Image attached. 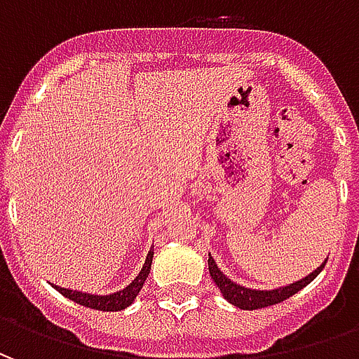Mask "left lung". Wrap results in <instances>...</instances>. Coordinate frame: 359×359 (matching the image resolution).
Instances as JSON below:
<instances>
[{"instance_id": "1", "label": "left lung", "mask_w": 359, "mask_h": 359, "mask_svg": "<svg viewBox=\"0 0 359 359\" xmlns=\"http://www.w3.org/2000/svg\"><path fill=\"white\" fill-rule=\"evenodd\" d=\"M325 264H327V259H325L323 264L319 265L316 271H311L309 275H306V277L300 278V280H294V283H290V285L278 286V288H273V290H257V288H246V286H242L238 285V283L231 280L223 271L219 269L217 264H215V259L211 257V254H210V259H208V265H210V275L211 278H213V283L219 286V290H221V294H223V298L241 309L267 308V306H273V304H278V302L290 298L292 294H296L298 290H302L304 286L309 285V283H311V280L321 273Z\"/></svg>"}]
</instances>
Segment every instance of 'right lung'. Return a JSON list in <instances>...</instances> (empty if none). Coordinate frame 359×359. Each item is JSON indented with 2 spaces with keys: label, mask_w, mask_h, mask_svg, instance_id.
I'll return each mask as SVG.
<instances>
[{
  "label": "right lung",
  "mask_w": 359,
  "mask_h": 359,
  "mask_svg": "<svg viewBox=\"0 0 359 359\" xmlns=\"http://www.w3.org/2000/svg\"><path fill=\"white\" fill-rule=\"evenodd\" d=\"M151 259H154V252L149 250L146 262L142 265V271L138 273V277L134 278L130 285H126L125 288H121L117 292L111 294H90V292H81V290H71V288H61V286L55 285V290L63 294L69 300L81 304L84 308L100 309V311H121V309L128 308L136 296L140 294L142 286L146 283V278L149 275V269H151Z\"/></svg>",
  "instance_id": "add662e5"
}]
</instances>
